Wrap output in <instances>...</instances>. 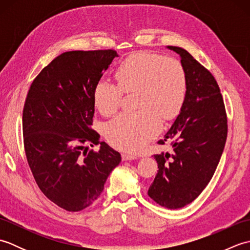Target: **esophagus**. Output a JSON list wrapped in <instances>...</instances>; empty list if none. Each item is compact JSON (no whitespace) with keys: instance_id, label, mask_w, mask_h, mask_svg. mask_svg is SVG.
Segmentation results:
<instances>
[{"instance_id":"34e87169","label":"esophagus","mask_w":250,"mask_h":250,"mask_svg":"<svg viewBox=\"0 0 250 250\" xmlns=\"http://www.w3.org/2000/svg\"><path fill=\"white\" fill-rule=\"evenodd\" d=\"M135 159H137L136 156L134 155H130V153H122V160L124 161H128V160H135Z\"/></svg>"}]
</instances>
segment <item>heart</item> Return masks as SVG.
<instances>
[{
    "mask_svg": "<svg viewBox=\"0 0 250 250\" xmlns=\"http://www.w3.org/2000/svg\"><path fill=\"white\" fill-rule=\"evenodd\" d=\"M118 83L101 78L93 89V101L101 114L113 115L120 107L124 92L136 90L134 113H122L105 125L110 145L137 151L159 134L162 120L182 111L187 98V76L178 60L150 52H136L116 71Z\"/></svg>",
    "mask_w": 250,
    "mask_h": 250,
    "instance_id": "heart-1",
    "label": "heart"
}]
</instances>
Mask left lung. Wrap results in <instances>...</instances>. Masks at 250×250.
<instances>
[{
  "label": "left lung",
  "mask_w": 250,
  "mask_h": 250,
  "mask_svg": "<svg viewBox=\"0 0 250 250\" xmlns=\"http://www.w3.org/2000/svg\"><path fill=\"white\" fill-rule=\"evenodd\" d=\"M179 55L187 76V98L171 129L159 144L171 142L172 153L155 155L158 173L148 195L169 209L182 208L210 182L226 145L228 124L216 79L187 50L167 46Z\"/></svg>",
  "instance_id": "obj_1"
}]
</instances>
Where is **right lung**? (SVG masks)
Returning <instances> with one entry per match:
<instances>
[{
	"label": "right lung",
	"mask_w": 250,
	"mask_h": 250,
	"mask_svg": "<svg viewBox=\"0 0 250 250\" xmlns=\"http://www.w3.org/2000/svg\"><path fill=\"white\" fill-rule=\"evenodd\" d=\"M116 57L111 49L63 52L42 70L26 95L22 130L29 167L42 192L67 211L91 205L121 161L90 128L94 86ZM88 144L100 145L99 151L82 155Z\"/></svg>",
	"instance_id": "1"
}]
</instances>
